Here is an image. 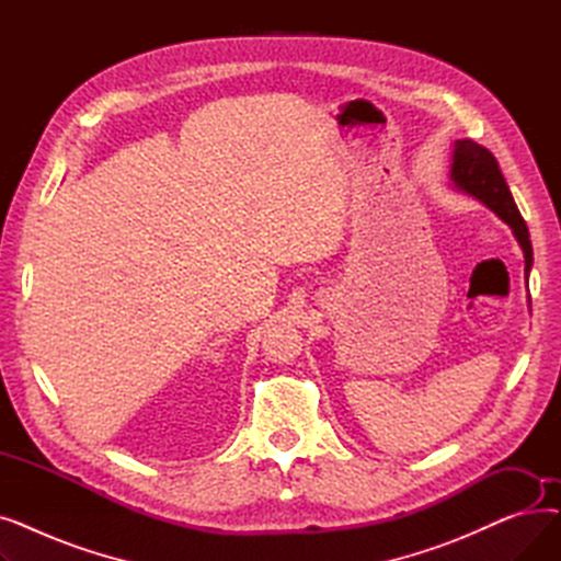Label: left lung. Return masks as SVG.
<instances>
[{
	"label": "left lung",
	"mask_w": 561,
	"mask_h": 561,
	"mask_svg": "<svg viewBox=\"0 0 561 561\" xmlns=\"http://www.w3.org/2000/svg\"><path fill=\"white\" fill-rule=\"evenodd\" d=\"M450 182L457 191L476 197L486 209H491L500 220L510 225L514 239L518 241L525 256V277L533 271V243L525 220L518 214V206L512 197V191L505 182L503 172L497 168L495 157L486 147L461 138L453 145V163H450Z\"/></svg>",
	"instance_id": "8db88e82"
}]
</instances>
